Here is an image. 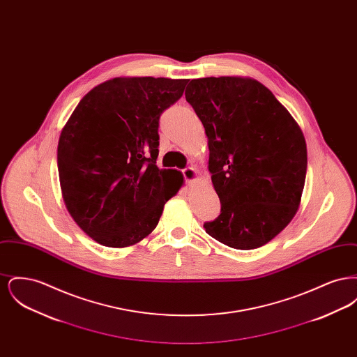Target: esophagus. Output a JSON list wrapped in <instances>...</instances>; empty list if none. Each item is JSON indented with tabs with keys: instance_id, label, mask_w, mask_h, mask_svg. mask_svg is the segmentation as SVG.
Returning <instances> with one entry per match:
<instances>
[{
	"instance_id": "esophagus-1",
	"label": "esophagus",
	"mask_w": 357,
	"mask_h": 357,
	"mask_svg": "<svg viewBox=\"0 0 357 357\" xmlns=\"http://www.w3.org/2000/svg\"><path fill=\"white\" fill-rule=\"evenodd\" d=\"M182 174H183V176H185V179H186V182H188V183L194 182V181H195V178H197V171L194 170L192 167H186V169H183V170H182Z\"/></svg>"
}]
</instances>
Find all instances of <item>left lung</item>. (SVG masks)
<instances>
[{
  "label": "left lung",
  "instance_id": "8db88e82",
  "mask_svg": "<svg viewBox=\"0 0 357 357\" xmlns=\"http://www.w3.org/2000/svg\"><path fill=\"white\" fill-rule=\"evenodd\" d=\"M185 95L204 124L208 171L221 201V214L204 223L206 233L239 250L268 243L300 206L307 165L303 131L252 79H194Z\"/></svg>",
  "mask_w": 357,
  "mask_h": 357
}]
</instances>
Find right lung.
I'll return each mask as SVG.
<instances>
[{"label": "right lung", "mask_w": 357, "mask_h": 357, "mask_svg": "<svg viewBox=\"0 0 357 357\" xmlns=\"http://www.w3.org/2000/svg\"><path fill=\"white\" fill-rule=\"evenodd\" d=\"M188 80L116 77L91 89L61 131L57 167L70 217L92 239L126 248L156 227L183 183L159 170V118Z\"/></svg>", "instance_id": "obj_1"}]
</instances>
